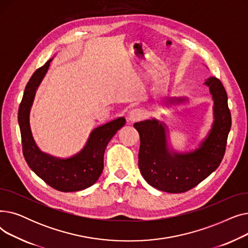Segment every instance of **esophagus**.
I'll list each match as a JSON object with an SVG mask.
<instances>
[{"label": "esophagus", "mask_w": 248, "mask_h": 248, "mask_svg": "<svg viewBox=\"0 0 248 248\" xmlns=\"http://www.w3.org/2000/svg\"><path fill=\"white\" fill-rule=\"evenodd\" d=\"M144 116H145L144 110H141L140 108H135V109L129 111L128 121L131 123H136V122H139V121L144 119Z\"/></svg>", "instance_id": "1"}]
</instances>
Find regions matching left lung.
<instances>
[{
    "mask_svg": "<svg viewBox=\"0 0 248 248\" xmlns=\"http://www.w3.org/2000/svg\"><path fill=\"white\" fill-rule=\"evenodd\" d=\"M204 84L209 87L214 101V122L196 150L178 153L169 148L167 126L158 120L134 124L140 139V171L148 184L155 189L168 193L189 191L213 173L224 157L231 127L227 93L216 77H209ZM186 100V97H173L167 103L179 104Z\"/></svg>",
    "mask_w": 248,
    "mask_h": 248,
    "instance_id": "left-lung-1",
    "label": "left lung"
}]
</instances>
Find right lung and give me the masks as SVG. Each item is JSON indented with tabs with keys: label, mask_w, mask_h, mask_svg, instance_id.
<instances>
[{
	"label": "right lung",
	"mask_w": 248,
	"mask_h": 248,
	"mask_svg": "<svg viewBox=\"0 0 248 248\" xmlns=\"http://www.w3.org/2000/svg\"><path fill=\"white\" fill-rule=\"evenodd\" d=\"M49 59L38 68L25 87L18 111V122L22 138L24 158L31 170L46 184L61 192H75L93 186L103 170V155L107 146L124 124V117H119L95 127L84 148L70 158L60 159L42 152L36 145L30 127V111L36 90L50 66Z\"/></svg>",
	"instance_id": "right-lung-1"
}]
</instances>
